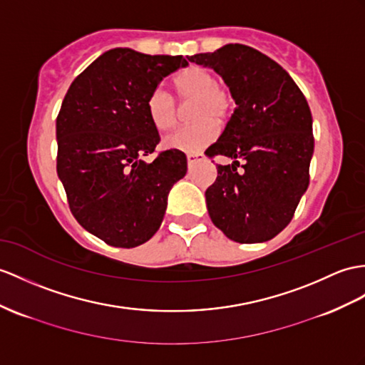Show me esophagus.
I'll use <instances>...</instances> for the list:
<instances>
[{"mask_svg": "<svg viewBox=\"0 0 365 365\" xmlns=\"http://www.w3.org/2000/svg\"><path fill=\"white\" fill-rule=\"evenodd\" d=\"M202 158H204L202 153H192V155H187V164H189V167H192V165L197 164L198 161H201Z\"/></svg>", "mask_w": 365, "mask_h": 365, "instance_id": "esophagus-1", "label": "esophagus"}]
</instances>
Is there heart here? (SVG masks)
Wrapping results in <instances>:
<instances>
[{"mask_svg": "<svg viewBox=\"0 0 365 365\" xmlns=\"http://www.w3.org/2000/svg\"><path fill=\"white\" fill-rule=\"evenodd\" d=\"M175 93L181 101L193 99L190 119L192 125L181 127L165 136L164 145L184 153H198L217 139L220 127L234 111L235 101L227 86L217 82V77L207 68L192 65L182 69L173 78ZM147 113L153 125L167 131L178 120V106L165 88L158 86L147 99Z\"/></svg>", "mask_w": 365, "mask_h": 365, "instance_id": "1", "label": "heart"}]
</instances>
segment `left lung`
Here are the masks:
<instances>
[{"label": "left lung", "mask_w": 365, "mask_h": 365, "mask_svg": "<svg viewBox=\"0 0 365 365\" xmlns=\"http://www.w3.org/2000/svg\"><path fill=\"white\" fill-rule=\"evenodd\" d=\"M189 60L223 77L237 103L206 150L209 158L234 161L217 165V180L206 190L212 223L237 243L268 242L289 225L308 189L314 138L305 96L279 63L245 44Z\"/></svg>", "instance_id": "1"}]
</instances>
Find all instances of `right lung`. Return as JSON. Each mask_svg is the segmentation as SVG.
<instances>
[{"mask_svg":"<svg viewBox=\"0 0 365 365\" xmlns=\"http://www.w3.org/2000/svg\"><path fill=\"white\" fill-rule=\"evenodd\" d=\"M187 65L181 56L110 49L74 78L61 103L57 175L78 225L106 245L148 242L163 223L168 192L187 172L178 150L153 163L142 159L161 140L148 118V96Z\"/></svg>","mask_w":365,"mask_h":365,"instance_id":"right-lung-1","label":"right lung"}]
</instances>
